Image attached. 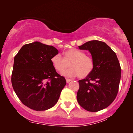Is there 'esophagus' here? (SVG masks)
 Here are the masks:
<instances>
[{
	"label": "esophagus",
	"instance_id": "obj_1",
	"mask_svg": "<svg viewBox=\"0 0 133 133\" xmlns=\"http://www.w3.org/2000/svg\"><path fill=\"white\" fill-rule=\"evenodd\" d=\"M71 81V80L70 79H68V78H66V82L67 83H69Z\"/></svg>",
	"mask_w": 133,
	"mask_h": 133
}]
</instances>
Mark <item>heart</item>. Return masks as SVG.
Returning <instances> with one entry per match:
<instances>
[{"mask_svg": "<svg viewBox=\"0 0 133 133\" xmlns=\"http://www.w3.org/2000/svg\"><path fill=\"white\" fill-rule=\"evenodd\" d=\"M64 57L61 54H57L52 56L51 63L54 69L59 72H63L68 68L70 64L71 67L62 72L66 77H76L84 78L90 75L94 68V59L86 55L83 51L76 48H71L63 53Z\"/></svg>", "mask_w": 133, "mask_h": 133, "instance_id": "obj_1", "label": "heart"}]
</instances>
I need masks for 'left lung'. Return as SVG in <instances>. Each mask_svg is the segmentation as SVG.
I'll list each match as a JSON object with an SVG mask.
<instances>
[{
    "label": "left lung",
    "instance_id": "obj_1",
    "mask_svg": "<svg viewBox=\"0 0 133 133\" xmlns=\"http://www.w3.org/2000/svg\"><path fill=\"white\" fill-rule=\"evenodd\" d=\"M79 48L88 50L94 61L92 72L79 81V104L88 111L97 112L108 107L117 96L121 67L117 56L103 42L91 41Z\"/></svg>",
    "mask_w": 133,
    "mask_h": 133
}]
</instances>
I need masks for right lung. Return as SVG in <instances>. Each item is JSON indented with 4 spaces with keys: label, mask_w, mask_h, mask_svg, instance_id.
Masks as SVG:
<instances>
[{
    "label": "right lung",
    "mask_w": 133,
    "mask_h": 133,
    "mask_svg": "<svg viewBox=\"0 0 133 133\" xmlns=\"http://www.w3.org/2000/svg\"><path fill=\"white\" fill-rule=\"evenodd\" d=\"M58 51L54 46L34 42L23 45L14 57L12 88L22 103L32 110L54 107L66 85L51 60Z\"/></svg>",
    "instance_id": "obj_1"
}]
</instances>
